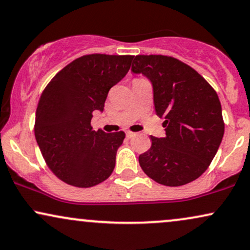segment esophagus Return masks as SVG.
Segmentation results:
<instances>
[{
	"mask_svg": "<svg viewBox=\"0 0 250 250\" xmlns=\"http://www.w3.org/2000/svg\"><path fill=\"white\" fill-rule=\"evenodd\" d=\"M135 134H137V133H135V132H131V131H127V132H126V137H127V138H132V137H134Z\"/></svg>",
	"mask_w": 250,
	"mask_h": 250,
	"instance_id": "obj_1",
	"label": "esophagus"
}]
</instances>
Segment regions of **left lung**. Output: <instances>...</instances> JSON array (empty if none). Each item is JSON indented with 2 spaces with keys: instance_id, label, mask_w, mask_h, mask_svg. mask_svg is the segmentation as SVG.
<instances>
[{
  "instance_id": "obj_1",
  "label": "left lung",
  "mask_w": 250,
  "mask_h": 250,
  "mask_svg": "<svg viewBox=\"0 0 250 250\" xmlns=\"http://www.w3.org/2000/svg\"><path fill=\"white\" fill-rule=\"evenodd\" d=\"M133 73L150 80L156 115L165 138L150 135L152 146L139 155L147 176L162 186L181 187L208 168L224 137L221 104L211 84L189 64L162 54L135 55Z\"/></svg>"
}]
</instances>
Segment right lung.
Instances as JSON below:
<instances>
[{"label": "right lung", "instance_id": "add662e5", "mask_svg": "<svg viewBox=\"0 0 250 250\" xmlns=\"http://www.w3.org/2000/svg\"><path fill=\"white\" fill-rule=\"evenodd\" d=\"M132 55L85 54L63 67L40 95L35 135L51 171L64 183L90 188L105 181L116 165L123 131L92 130L94 111L126 75Z\"/></svg>", "mask_w": 250, "mask_h": 250}]
</instances>
